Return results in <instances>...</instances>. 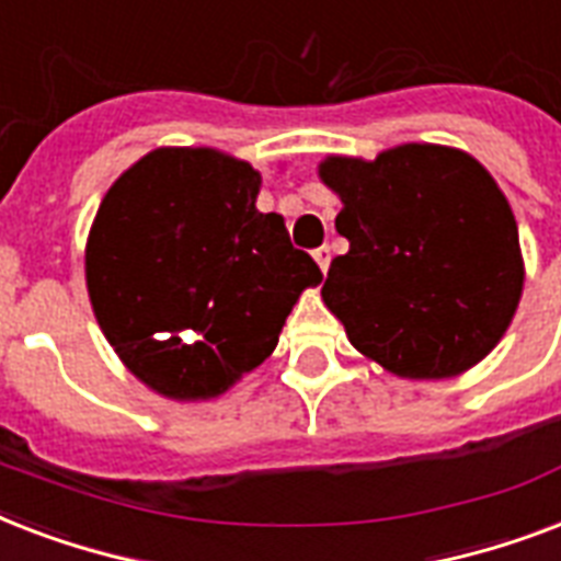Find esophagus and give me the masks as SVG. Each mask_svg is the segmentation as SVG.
Listing matches in <instances>:
<instances>
[{
  "label": "esophagus",
  "instance_id": "34e87169",
  "mask_svg": "<svg viewBox=\"0 0 561 561\" xmlns=\"http://www.w3.org/2000/svg\"><path fill=\"white\" fill-rule=\"evenodd\" d=\"M314 262L325 276V273H329V264H332V250H329V247H320V250H314Z\"/></svg>",
  "mask_w": 561,
  "mask_h": 561
}]
</instances>
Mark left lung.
I'll return each mask as SVG.
<instances>
[{
	"label": "left lung",
	"instance_id": "left-lung-1",
	"mask_svg": "<svg viewBox=\"0 0 561 561\" xmlns=\"http://www.w3.org/2000/svg\"><path fill=\"white\" fill-rule=\"evenodd\" d=\"M317 174L341 197L323 302L364 358L413 381L466 373L495 350L524 290L518 224L471 153L408 142L375 160L329 153Z\"/></svg>",
	"mask_w": 561,
	"mask_h": 561
}]
</instances>
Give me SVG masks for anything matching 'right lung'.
<instances>
[{"mask_svg":"<svg viewBox=\"0 0 561 561\" xmlns=\"http://www.w3.org/2000/svg\"><path fill=\"white\" fill-rule=\"evenodd\" d=\"M262 174L218 148H153L107 188L87 238L101 332L148 390L218 399L279 343L323 282L285 218L255 209Z\"/></svg>","mask_w":561,"mask_h":561,"instance_id":"right-lung-1","label":"right lung"}]
</instances>
